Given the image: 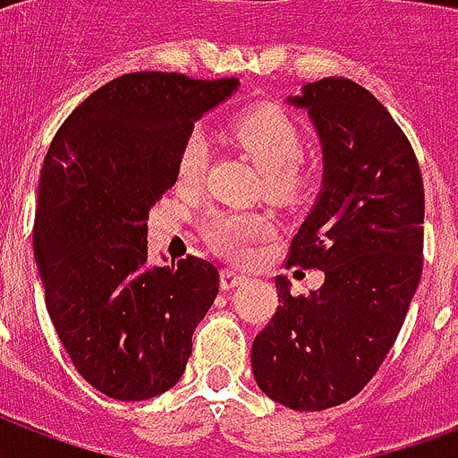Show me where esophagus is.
<instances>
[{
  "instance_id": "obj_1",
  "label": "esophagus",
  "mask_w": 458,
  "mask_h": 458,
  "mask_svg": "<svg viewBox=\"0 0 458 458\" xmlns=\"http://www.w3.org/2000/svg\"><path fill=\"white\" fill-rule=\"evenodd\" d=\"M242 280H244L242 273L233 271V268H223V271H221V290H223V293H228V290H233V287L240 285Z\"/></svg>"
}]
</instances>
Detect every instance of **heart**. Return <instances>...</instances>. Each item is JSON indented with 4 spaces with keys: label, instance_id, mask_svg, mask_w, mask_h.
<instances>
[{
    "label": "heart",
    "instance_id": "1",
    "mask_svg": "<svg viewBox=\"0 0 458 458\" xmlns=\"http://www.w3.org/2000/svg\"><path fill=\"white\" fill-rule=\"evenodd\" d=\"M233 140L254 164L264 171L266 190L276 197H294L309 187L311 175L300 158L304 154L301 125L278 104H259L233 121ZM208 165V140L201 131H192L182 140L175 161L180 185H197ZM273 233L266 214L254 211H223L214 208L201 221V235L218 254L242 259L251 247Z\"/></svg>",
    "mask_w": 458,
    "mask_h": 458
}]
</instances>
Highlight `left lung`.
I'll return each mask as SVG.
<instances>
[{
    "mask_svg": "<svg viewBox=\"0 0 458 458\" xmlns=\"http://www.w3.org/2000/svg\"><path fill=\"white\" fill-rule=\"evenodd\" d=\"M323 145V192L287 251V266L318 268L323 285L290 294L254 337L261 390L294 411L344 404L366 387L397 340L423 271V175L390 111L349 78L304 85Z\"/></svg>",
    "mask_w": 458,
    "mask_h": 458,
    "instance_id": "obj_1",
    "label": "left lung"
}]
</instances>
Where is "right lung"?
I'll use <instances>...</instances> for the list:
<instances>
[{"mask_svg":"<svg viewBox=\"0 0 458 458\" xmlns=\"http://www.w3.org/2000/svg\"><path fill=\"white\" fill-rule=\"evenodd\" d=\"M235 88L237 78L125 73L78 104L49 145L35 261L61 344L106 397L140 402L178 383L218 294L211 261L147 266V218L178 180L182 140Z\"/></svg>","mask_w":458,"mask_h":458,"instance_id":"obj_1","label":"right lung"}]
</instances>
